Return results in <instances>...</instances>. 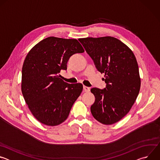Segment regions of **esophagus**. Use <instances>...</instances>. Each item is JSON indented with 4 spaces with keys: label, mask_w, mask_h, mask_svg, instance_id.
<instances>
[{
    "label": "esophagus",
    "mask_w": 160,
    "mask_h": 160,
    "mask_svg": "<svg viewBox=\"0 0 160 160\" xmlns=\"http://www.w3.org/2000/svg\"><path fill=\"white\" fill-rule=\"evenodd\" d=\"M83 90H84L85 92H89V91L90 90V87H88L83 86Z\"/></svg>",
    "instance_id": "34e87169"
}]
</instances>
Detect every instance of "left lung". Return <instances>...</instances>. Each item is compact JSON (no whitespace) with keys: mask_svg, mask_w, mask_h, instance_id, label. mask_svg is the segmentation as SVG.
Instances as JSON below:
<instances>
[{"mask_svg":"<svg viewBox=\"0 0 160 160\" xmlns=\"http://www.w3.org/2000/svg\"><path fill=\"white\" fill-rule=\"evenodd\" d=\"M96 69L104 73L103 89L91 88L94 118L104 125L120 121L130 110L138 96L141 78L136 58L127 45L112 37L79 38Z\"/></svg>","mask_w":160,"mask_h":160,"instance_id":"8db88e82","label":"left lung"}]
</instances>
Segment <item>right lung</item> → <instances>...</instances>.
<instances>
[{"instance_id": "right-lung-1", "label": "right lung", "mask_w": 160, "mask_h": 160, "mask_svg": "<svg viewBox=\"0 0 160 160\" xmlns=\"http://www.w3.org/2000/svg\"><path fill=\"white\" fill-rule=\"evenodd\" d=\"M83 52L76 39L50 37L36 44L27 54L22 68L21 91L30 111L40 123L56 126L67 119L83 85L68 83L59 73L67 69L71 56Z\"/></svg>"}]
</instances>
